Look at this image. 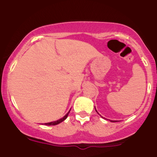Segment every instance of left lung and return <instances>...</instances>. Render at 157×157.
I'll return each instance as SVG.
<instances>
[{
    "mask_svg": "<svg viewBox=\"0 0 157 157\" xmlns=\"http://www.w3.org/2000/svg\"><path fill=\"white\" fill-rule=\"evenodd\" d=\"M95 109H96V107H95ZM96 112H97V111H96ZM111 121V122H117V121H115V120H110Z\"/></svg>",
    "mask_w": 157,
    "mask_h": 157,
    "instance_id": "left-lung-1",
    "label": "left lung"
}]
</instances>
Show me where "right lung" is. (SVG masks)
<instances>
[{
    "label": "right lung",
    "instance_id": "add662e5",
    "mask_svg": "<svg viewBox=\"0 0 157 157\" xmlns=\"http://www.w3.org/2000/svg\"><path fill=\"white\" fill-rule=\"evenodd\" d=\"M71 110V109H70ZM70 110L69 111V112L67 113V114L65 115V116H64L62 118H61V119H59V120H56V121H54V122H48V123H45L44 124H45V125H56V124H59V123H61V122H63V121L64 120H66V119L67 118V117H68V114H69V112H70Z\"/></svg>",
    "mask_w": 157,
    "mask_h": 157
}]
</instances>
